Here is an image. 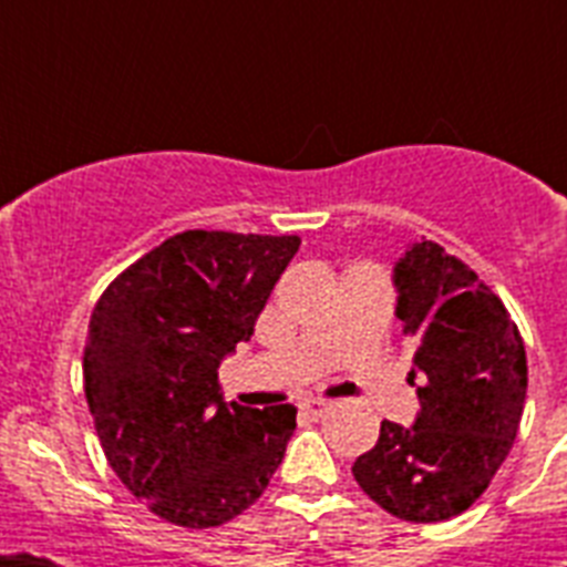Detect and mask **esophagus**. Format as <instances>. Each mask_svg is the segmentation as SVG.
Segmentation results:
<instances>
[{"instance_id": "34e87169", "label": "esophagus", "mask_w": 567, "mask_h": 567, "mask_svg": "<svg viewBox=\"0 0 567 567\" xmlns=\"http://www.w3.org/2000/svg\"><path fill=\"white\" fill-rule=\"evenodd\" d=\"M329 409H332V403H329V400H320V398L303 400V403H300V414H303V417H309V420L327 417Z\"/></svg>"}]
</instances>
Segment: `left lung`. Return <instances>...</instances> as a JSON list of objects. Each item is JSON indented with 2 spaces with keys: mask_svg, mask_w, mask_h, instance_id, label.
<instances>
[{
  "mask_svg": "<svg viewBox=\"0 0 567 567\" xmlns=\"http://www.w3.org/2000/svg\"><path fill=\"white\" fill-rule=\"evenodd\" d=\"M392 280L420 412L412 425L383 420L352 474L398 519L443 523L477 503L508 457L528 389L525 346L503 300L434 240L409 244Z\"/></svg>",
  "mask_w": 567,
  "mask_h": 567,
  "instance_id": "8db88e82",
  "label": "left lung"
}]
</instances>
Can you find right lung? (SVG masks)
<instances>
[{
	"instance_id": "right-lung-1",
	"label": "right lung",
	"mask_w": 567,
	"mask_h": 567,
	"mask_svg": "<svg viewBox=\"0 0 567 567\" xmlns=\"http://www.w3.org/2000/svg\"><path fill=\"white\" fill-rule=\"evenodd\" d=\"M298 247V235L187 229L124 269L90 315V414L110 468L155 517L229 523L287 454L298 409L227 403L218 365L252 338Z\"/></svg>"
}]
</instances>
